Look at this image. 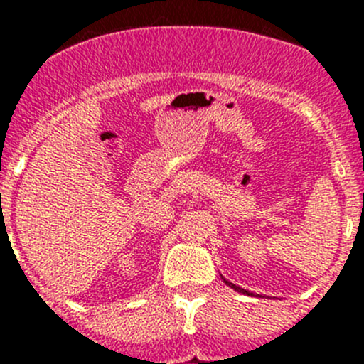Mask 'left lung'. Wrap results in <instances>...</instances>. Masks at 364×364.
<instances>
[{
    "mask_svg": "<svg viewBox=\"0 0 364 364\" xmlns=\"http://www.w3.org/2000/svg\"><path fill=\"white\" fill-rule=\"evenodd\" d=\"M225 284H227V285H230V287H232V289H236L237 292H243V294H250V292H248V291H245V289H241V287H237V285L230 284V282H227V280H225Z\"/></svg>",
    "mask_w": 364,
    "mask_h": 364,
    "instance_id": "left-lung-1",
    "label": "left lung"
}]
</instances>
